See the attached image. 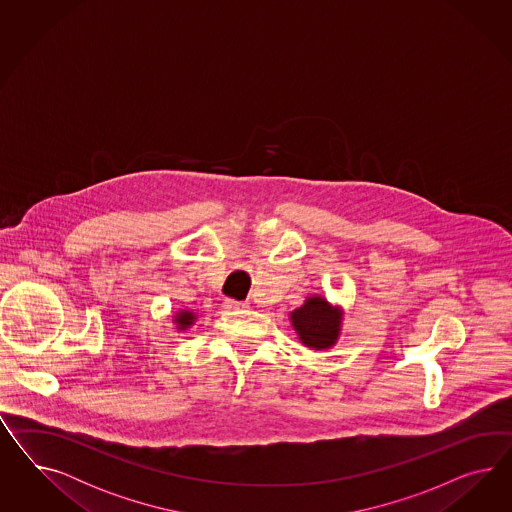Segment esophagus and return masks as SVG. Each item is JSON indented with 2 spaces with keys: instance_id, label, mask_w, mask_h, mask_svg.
<instances>
[{
  "instance_id": "1",
  "label": "esophagus",
  "mask_w": 512,
  "mask_h": 512,
  "mask_svg": "<svg viewBox=\"0 0 512 512\" xmlns=\"http://www.w3.org/2000/svg\"><path fill=\"white\" fill-rule=\"evenodd\" d=\"M223 308H225V310H246L248 304H246V302H236V300H225V302H223Z\"/></svg>"
}]
</instances>
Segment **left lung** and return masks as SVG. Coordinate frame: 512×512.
I'll return each instance as SVG.
<instances>
[{"mask_svg":"<svg viewBox=\"0 0 512 512\" xmlns=\"http://www.w3.org/2000/svg\"><path fill=\"white\" fill-rule=\"evenodd\" d=\"M298 341L311 351L332 349L341 336L343 308L323 295L306 296L304 304L289 313Z\"/></svg>","mask_w":512,"mask_h":512,"instance_id":"left-lung-1","label":"left lung"}]
</instances>
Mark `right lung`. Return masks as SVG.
I'll use <instances>...</instances> for the list:
<instances>
[{"instance_id":"right-lung-1","label":"right lung","mask_w":512,"mask_h":512,"mask_svg":"<svg viewBox=\"0 0 512 512\" xmlns=\"http://www.w3.org/2000/svg\"><path fill=\"white\" fill-rule=\"evenodd\" d=\"M195 323H197V313L193 310L182 308V310L174 311V315H172L174 332H178V334L186 332V330H189Z\"/></svg>"}]
</instances>
